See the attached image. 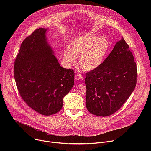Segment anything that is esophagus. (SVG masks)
Masks as SVG:
<instances>
[{"mask_svg":"<svg viewBox=\"0 0 151 151\" xmlns=\"http://www.w3.org/2000/svg\"><path fill=\"white\" fill-rule=\"evenodd\" d=\"M82 76L80 75V74H76V75H75V79L76 80V81H79V80H81V79H82Z\"/></svg>","mask_w":151,"mask_h":151,"instance_id":"esophagus-1","label":"esophagus"}]
</instances>
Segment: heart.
Masks as SVG:
<instances>
[{
	"label": "heart",
	"mask_w": 151,
	"mask_h": 151,
	"mask_svg": "<svg viewBox=\"0 0 151 151\" xmlns=\"http://www.w3.org/2000/svg\"><path fill=\"white\" fill-rule=\"evenodd\" d=\"M109 48V42L88 32L83 33L72 40L68 50L63 52V60L68 65L75 64L79 55V65L85 71H91L103 63Z\"/></svg>",
	"instance_id": "b5f03b06"
}]
</instances>
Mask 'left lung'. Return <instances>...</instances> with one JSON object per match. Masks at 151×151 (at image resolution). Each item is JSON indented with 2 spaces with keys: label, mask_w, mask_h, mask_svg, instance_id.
Listing matches in <instances>:
<instances>
[{
  "label": "left lung",
  "mask_w": 151,
  "mask_h": 151,
  "mask_svg": "<svg viewBox=\"0 0 151 151\" xmlns=\"http://www.w3.org/2000/svg\"><path fill=\"white\" fill-rule=\"evenodd\" d=\"M137 73L134 57L122 37L101 65L86 75L87 110L99 116L116 112L134 91Z\"/></svg>",
  "instance_id": "1"
}]
</instances>
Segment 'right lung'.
I'll return each instance as SVG.
<instances>
[{
  "instance_id": "1",
  "label": "right lung",
  "mask_w": 151,
  "mask_h": 151,
  "mask_svg": "<svg viewBox=\"0 0 151 151\" xmlns=\"http://www.w3.org/2000/svg\"><path fill=\"white\" fill-rule=\"evenodd\" d=\"M48 30L37 29L24 40L14 70L21 97L34 111L47 116L61 110L75 78L72 69L60 66L48 42Z\"/></svg>"
}]
</instances>
